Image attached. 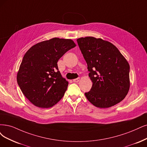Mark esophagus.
<instances>
[{
    "label": "esophagus",
    "instance_id": "1",
    "mask_svg": "<svg viewBox=\"0 0 147 147\" xmlns=\"http://www.w3.org/2000/svg\"><path fill=\"white\" fill-rule=\"evenodd\" d=\"M79 80H80V78H76V79H73V82H78L79 81Z\"/></svg>",
    "mask_w": 147,
    "mask_h": 147
}]
</instances>
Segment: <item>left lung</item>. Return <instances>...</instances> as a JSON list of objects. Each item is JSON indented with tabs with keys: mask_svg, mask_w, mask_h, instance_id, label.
Instances as JSON below:
<instances>
[{
	"mask_svg": "<svg viewBox=\"0 0 147 147\" xmlns=\"http://www.w3.org/2000/svg\"><path fill=\"white\" fill-rule=\"evenodd\" d=\"M78 45L87 63L93 85L85 95L96 107L105 108L121 102L129 89V65L116 46L93 37H80Z\"/></svg>",
	"mask_w": 147,
	"mask_h": 147,
	"instance_id": "left-lung-1",
	"label": "left lung"
}]
</instances>
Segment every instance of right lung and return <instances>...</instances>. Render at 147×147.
<instances>
[{
    "mask_svg": "<svg viewBox=\"0 0 147 147\" xmlns=\"http://www.w3.org/2000/svg\"><path fill=\"white\" fill-rule=\"evenodd\" d=\"M76 46L71 39L54 37L36 43L25 54L17 81L24 96L34 105L52 107L62 98L68 82L62 76L57 63Z\"/></svg>",
    "mask_w": 147,
    "mask_h": 147,
    "instance_id": "right-lung-1",
    "label": "right lung"
}]
</instances>
